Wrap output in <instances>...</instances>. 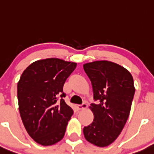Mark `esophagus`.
<instances>
[{"label": "esophagus", "mask_w": 154, "mask_h": 154, "mask_svg": "<svg viewBox=\"0 0 154 154\" xmlns=\"http://www.w3.org/2000/svg\"><path fill=\"white\" fill-rule=\"evenodd\" d=\"M87 107H88V105H87V104H85V103H84V104H82V105H79L77 106V109H78L79 110H84V109L87 108Z\"/></svg>", "instance_id": "esophagus-1"}]
</instances>
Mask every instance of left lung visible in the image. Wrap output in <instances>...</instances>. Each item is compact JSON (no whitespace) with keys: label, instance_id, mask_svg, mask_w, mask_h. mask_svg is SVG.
<instances>
[{"label":"left lung","instance_id":"8db88e82","mask_svg":"<svg viewBox=\"0 0 154 154\" xmlns=\"http://www.w3.org/2000/svg\"><path fill=\"white\" fill-rule=\"evenodd\" d=\"M92 83V123L83 128L85 139L98 147L113 143L126 123L135 93L131 74L123 66L107 60L83 64Z\"/></svg>","mask_w":154,"mask_h":154}]
</instances>
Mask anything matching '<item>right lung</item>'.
<instances>
[{"label":"right lung","instance_id":"add662e5","mask_svg":"<svg viewBox=\"0 0 154 154\" xmlns=\"http://www.w3.org/2000/svg\"><path fill=\"white\" fill-rule=\"evenodd\" d=\"M76 66L77 63L58 58L41 59L31 64L20 77V116L27 133L40 145H54L64 136L73 110L62 98L63 86Z\"/></svg>","mask_w":154,"mask_h":154}]
</instances>
